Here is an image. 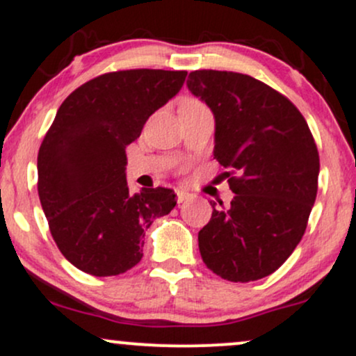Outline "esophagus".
Instances as JSON below:
<instances>
[{
  "mask_svg": "<svg viewBox=\"0 0 356 356\" xmlns=\"http://www.w3.org/2000/svg\"><path fill=\"white\" fill-rule=\"evenodd\" d=\"M175 194H177V202H184V201H187V199L192 197V194H189V192L184 191V189H179Z\"/></svg>",
  "mask_w": 356,
  "mask_h": 356,
  "instance_id": "obj_1",
  "label": "esophagus"
}]
</instances>
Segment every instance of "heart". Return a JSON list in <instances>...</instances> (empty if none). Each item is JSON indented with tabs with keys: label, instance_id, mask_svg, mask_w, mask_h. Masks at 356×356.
Returning <instances> with one entry per match:
<instances>
[{
	"label": "heart",
	"instance_id": "b5f03b06",
	"mask_svg": "<svg viewBox=\"0 0 356 356\" xmlns=\"http://www.w3.org/2000/svg\"><path fill=\"white\" fill-rule=\"evenodd\" d=\"M194 102H195V100H194Z\"/></svg>",
	"mask_w": 356,
	"mask_h": 356
}]
</instances>
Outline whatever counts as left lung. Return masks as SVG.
<instances>
[{
	"label": "left lung",
	"mask_w": 356,
	"mask_h": 356,
	"mask_svg": "<svg viewBox=\"0 0 356 356\" xmlns=\"http://www.w3.org/2000/svg\"><path fill=\"white\" fill-rule=\"evenodd\" d=\"M187 87L216 118L214 159L234 199L212 201L199 251L212 273L249 283L276 271L303 238L318 192L320 155L293 102L236 72L195 70Z\"/></svg>",
	"instance_id": "left-lung-1"
}]
</instances>
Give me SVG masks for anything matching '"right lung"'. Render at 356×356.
<instances>
[{
  "mask_svg": "<svg viewBox=\"0 0 356 356\" xmlns=\"http://www.w3.org/2000/svg\"><path fill=\"white\" fill-rule=\"evenodd\" d=\"M187 72H108L73 90L38 150V195L61 254L92 276H117L142 259L155 218L174 209L172 189L132 195L125 147L182 88Z\"/></svg>",
  "mask_w": 356,
  "mask_h": 356,
  "instance_id": "1",
  "label": "right lung"
}]
</instances>
